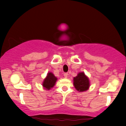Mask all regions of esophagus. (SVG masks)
I'll return each mask as SVG.
<instances>
[{"instance_id": "34e87169", "label": "esophagus", "mask_w": 126, "mask_h": 126, "mask_svg": "<svg viewBox=\"0 0 126 126\" xmlns=\"http://www.w3.org/2000/svg\"><path fill=\"white\" fill-rule=\"evenodd\" d=\"M63 76H64L65 78H67V77H68V73H64V74H63Z\"/></svg>"}]
</instances>
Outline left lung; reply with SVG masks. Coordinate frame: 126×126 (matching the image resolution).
Instances as JSON below:
<instances>
[{"instance_id": "1", "label": "left lung", "mask_w": 126, "mask_h": 126, "mask_svg": "<svg viewBox=\"0 0 126 126\" xmlns=\"http://www.w3.org/2000/svg\"><path fill=\"white\" fill-rule=\"evenodd\" d=\"M73 84L75 88L80 92L87 91L89 87V79L83 72L79 73L73 79Z\"/></svg>"}]
</instances>
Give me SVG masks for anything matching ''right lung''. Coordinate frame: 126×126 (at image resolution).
<instances>
[{
    "label": "right lung",
    "instance_id": "right-lung-1",
    "mask_svg": "<svg viewBox=\"0 0 126 126\" xmlns=\"http://www.w3.org/2000/svg\"><path fill=\"white\" fill-rule=\"evenodd\" d=\"M57 80V77H55L52 73H51V72L48 73L47 77H46V79L44 81V82H43V87L46 89L49 90L51 88L54 87Z\"/></svg>",
    "mask_w": 126,
    "mask_h": 126
}]
</instances>
